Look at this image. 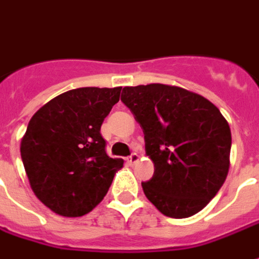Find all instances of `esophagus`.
Masks as SVG:
<instances>
[{
  "label": "esophagus",
  "instance_id": "obj_1",
  "mask_svg": "<svg viewBox=\"0 0 259 259\" xmlns=\"http://www.w3.org/2000/svg\"><path fill=\"white\" fill-rule=\"evenodd\" d=\"M137 161H139V154H137V152H132L129 157H127V162H129L130 165H135Z\"/></svg>",
  "mask_w": 259,
  "mask_h": 259
}]
</instances>
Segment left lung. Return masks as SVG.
I'll use <instances>...</instances> for the list:
<instances>
[{"mask_svg":"<svg viewBox=\"0 0 259 259\" xmlns=\"http://www.w3.org/2000/svg\"><path fill=\"white\" fill-rule=\"evenodd\" d=\"M120 101L140 123L154 175L143 190L158 211L189 218L217 195L229 172L232 133L211 101L175 85L123 87Z\"/></svg>","mask_w":259,"mask_h":259,"instance_id":"8db88e82","label":"left lung"}]
</instances>
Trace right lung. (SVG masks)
Here are the masks:
<instances>
[{
  "mask_svg": "<svg viewBox=\"0 0 259 259\" xmlns=\"http://www.w3.org/2000/svg\"><path fill=\"white\" fill-rule=\"evenodd\" d=\"M122 87H81L37 111L20 143L31 190L62 217H83L105 197L123 159L108 157L101 124Z\"/></svg>",
  "mask_w": 259,
  "mask_h": 259,
  "instance_id": "right-lung-1",
  "label": "right lung"
}]
</instances>
